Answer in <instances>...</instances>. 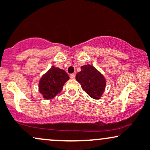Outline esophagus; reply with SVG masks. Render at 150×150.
Listing matches in <instances>:
<instances>
[{
    "label": "esophagus",
    "instance_id": "34e87169",
    "mask_svg": "<svg viewBox=\"0 0 150 150\" xmlns=\"http://www.w3.org/2000/svg\"><path fill=\"white\" fill-rule=\"evenodd\" d=\"M75 77H76V75L74 74H70V78L72 79H75Z\"/></svg>",
    "mask_w": 150,
    "mask_h": 150
}]
</instances>
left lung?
Masks as SVG:
<instances>
[{"label": "left lung", "instance_id": "obj_1", "mask_svg": "<svg viewBox=\"0 0 150 150\" xmlns=\"http://www.w3.org/2000/svg\"><path fill=\"white\" fill-rule=\"evenodd\" d=\"M81 71L76 75V79L81 83L82 89L88 96L99 99L106 86V80L99 71L91 65L82 66Z\"/></svg>", "mask_w": 150, "mask_h": 150}]
</instances>
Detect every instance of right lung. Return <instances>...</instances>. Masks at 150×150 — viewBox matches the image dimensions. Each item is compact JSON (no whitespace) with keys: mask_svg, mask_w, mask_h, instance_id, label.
I'll return each instance as SVG.
<instances>
[{"mask_svg":"<svg viewBox=\"0 0 150 150\" xmlns=\"http://www.w3.org/2000/svg\"><path fill=\"white\" fill-rule=\"evenodd\" d=\"M69 79V76L65 71L52 67L40 80V93L45 99H52L62 91L64 84Z\"/></svg>","mask_w":150,"mask_h":150,"instance_id":"1","label":"right lung"}]
</instances>
